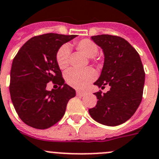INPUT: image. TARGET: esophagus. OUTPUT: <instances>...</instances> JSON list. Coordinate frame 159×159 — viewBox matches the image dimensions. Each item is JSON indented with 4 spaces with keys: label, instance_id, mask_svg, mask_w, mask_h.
I'll list each match as a JSON object with an SVG mask.
<instances>
[{
    "label": "esophagus",
    "instance_id": "1",
    "mask_svg": "<svg viewBox=\"0 0 159 159\" xmlns=\"http://www.w3.org/2000/svg\"><path fill=\"white\" fill-rule=\"evenodd\" d=\"M77 95L78 96H84L85 95V92H81V91H77Z\"/></svg>",
    "mask_w": 159,
    "mask_h": 159
}]
</instances>
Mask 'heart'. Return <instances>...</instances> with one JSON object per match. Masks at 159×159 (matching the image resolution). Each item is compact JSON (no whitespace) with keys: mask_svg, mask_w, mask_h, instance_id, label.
<instances>
[{"mask_svg":"<svg viewBox=\"0 0 159 159\" xmlns=\"http://www.w3.org/2000/svg\"><path fill=\"white\" fill-rule=\"evenodd\" d=\"M77 48L89 57L95 58L98 53V47L94 41L89 39H83L75 43ZM70 50L67 44L61 46L57 51L55 59L58 67L61 70H64L69 66ZM96 74L94 69L86 67L82 70L70 69L65 73L64 78L67 84L71 87L78 89H84L91 81L95 78Z\"/></svg>","mask_w":159,"mask_h":159,"instance_id":"obj_1","label":"heart"}]
</instances>
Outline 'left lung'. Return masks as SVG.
<instances>
[{"label": "left lung", "instance_id": "8db88e82", "mask_svg": "<svg viewBox=\"0 0 159 159\" xmlns=\"http://www.w3.org/2000/svg\"><path fill=\"white\" fill-rule=\"evenodd\" d=\"M104 53V65L98 79L99 88L110 86L106 93L95 92L97 104L89 109L92 118L103 125L118 126L128 120L142 100L144 73L137 50L124 38L98 35L91 37Z\"/></svg>", "mask_w": 159, "mask_h": 159}]
</instances>
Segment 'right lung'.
Listing matches in <instances>:
<instances>
[{
  "label": "right lung",
  "instance_id": "1",
  "mask_svg": "<svg viewBox=\"0 0 159 159\" xmlns=\"http://www.w3.org/2000/svg\"><path fill=\"white\" fill-rule=\"evenodd\" d=\"M77 35L47 33L36 35L18 50L12 62L11 98L21 120L35 129L49 128L65 113L69 100L75 96L73 88L64 83L55 59L58 49ZM50 81L59 85L46 90Z\"/></svg>",
  "mask_w": 159,
  "mask_h": 159
}]
</instances>
